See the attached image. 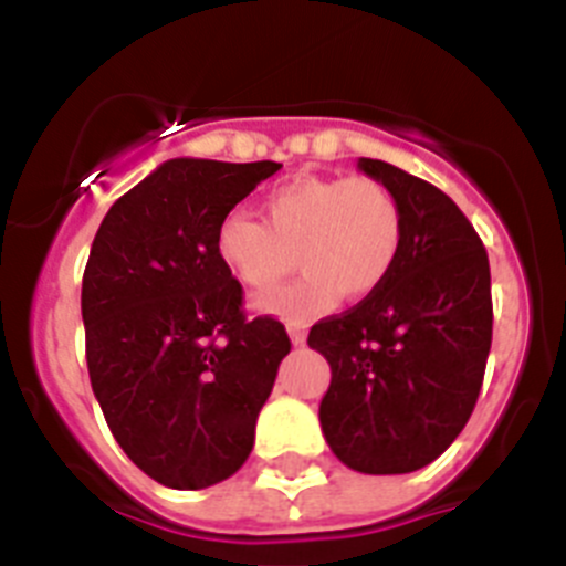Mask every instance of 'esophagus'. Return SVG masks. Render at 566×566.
Returning <instances> with one entry per match:
<instances>
[{"label":"esophagus","instance_id":"34e87169","mask_svg":"<svg viewBox=\"0 0 566 566\" xmlns=\"http://www.w3.org/2000/svg\"><path fill=\"white\" fill-rule=\"evenodd\" d=\"M290 342L293 344H304L307 342V331H304V327H296V324H293V327H290Z\"/></svg>","mask_w":566,"mask_h":566}]
</instances>
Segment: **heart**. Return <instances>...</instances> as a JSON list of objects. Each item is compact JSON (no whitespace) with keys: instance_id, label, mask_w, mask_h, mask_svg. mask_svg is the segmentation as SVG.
<instances>
[{"instance_id":"obj_1","label":"heart","mask_w":566,"mask_h":566,"mask_svg":"<svg viewBox=\"0 0 566 566\" xmlns=\"http://www.w3.org/2000/svg\"><path fill=\"white\" fill-rule=\"evenodd\" d=\"M401 242L399 199L370 176H298L264 196L262 222L233 210L213 235L219 262L253 293L276 287L296 255L304 276L259 302L264 313L284 318L316 316L338 293H376L399 262Z\"/></svg>"}]
</instances>
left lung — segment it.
<instances>
[{"mask_svg":"<svg viewBox=\"0 0 566 566\" xmlns=\"http://www.w3.org/2000/svg\"><path fill=\"white\" fill-rule=\"evenodd\" d=\"M358 170L399 199L405 242L376 293L311 327L307 344L333 373L318 421L350 470L412 473L453 444L479 401L493 342L490 262L436 185L381 159H358Z\"/></svg>","mask_w":566,"mask_h":566,"instance_id":"1","label":"left lung"}]
</instances>
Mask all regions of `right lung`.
Returning <instances> with one entry per match:
<instances>
[{
  "mask_svg": "<svg viewBox=\"0 0 566 566\" xmlns=\"http://www.w3.org/2000/svg\"><path fill=\"white\" fill-rule=\"evenodd\" d=\"M279 161L170 159L102 219L82 322L93 396L127 459L174 490L230 479L290 353L284 324L248 318L216 224Z\"/></svg>",
  "mask_w": 566,
  "mask_h": 566,
  "instance_id": "obj_1",
  "label": "right lung"
}]
</instances>
